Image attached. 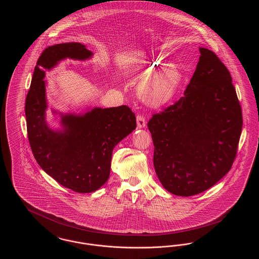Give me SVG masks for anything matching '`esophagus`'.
I'll return each mask as SVG.
<instances>
[{"instance_id":"esophagus-1","label":"esophagus","mask_w":259,"mask_h":259,"mask_svg":"<svg viewBox=\"0 0 259 259\" xmlns=\"http://www.w3.org/2000/svg\"><path fill=\"white\" fill-rule=\"evenodd\" d=\"M146 125H147V121H146L145 116H143L141 114L137 115V127L139 129H141V128H145Z\"/></svg>"}]
</instances>
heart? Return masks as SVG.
Wrapping results in <instances>:
<instances>
[{"label": "heart", "instance_id": "1", "mask_svg": "<svg viewBox=\"0 0 259 259\" xmlns=\"http://www.w3.org/2000/svg\"><path fill=\"white\" fill-rule=\"evenodd\" d=\"M154 74L141 87V93L149 106L159 108L172 101L181 83V75L171 69H162L156 62H148L142 72L144 76Z\"/></svg>", "mask_w": 259, "mask_h": 259}]
</instances>
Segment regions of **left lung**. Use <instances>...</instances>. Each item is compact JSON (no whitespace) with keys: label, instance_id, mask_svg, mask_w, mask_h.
I'll list each match as a JSON object with an SVG mask.
<instances>
[{"label":"left lung","instance_id":"8db88e82","mask_svg":"<svg viewBox=\"0 0 259 259\" xmlns=\"http://www.w3.org/2000/svg\"><path fill=\"white\" fill-rule=\"evenodd\" d=\"M199 51L185 96L148 123L156 175L167 191L184 197L209 189L229 172L243 126L229 71L211 50Z\"/></svg>","mask_w":259,"mask_h":259}]
</instances>
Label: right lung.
<instances>
[{
  "label": "right lung",
  "mask_w": 259,
  "mask_h": 259,
  "mask_svg": "<svg viewBox=\"0 0 259 259\" xmlns=\"http://www.w3.org/2000/svg\"><path fill=\"white\" fill-rule=\"evenodd\" d=\"M92 56L79 42L46 49L37 59L25 103L28 139L37 164L57 183L78 193L96 191L107 183L113 148L137 125L134 112L120 106L78 114L59 112L61 129L49 126L45 71L66 58L84 61Z\"/></svg>",
  "instance_id": "add662e5"
}]
</instances>
